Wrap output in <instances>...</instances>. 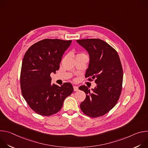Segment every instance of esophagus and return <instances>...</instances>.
<instances>
[{
	"instance_id": "esophagus-1",
	"label": "esophagus",
	"mask_w": 148,
	"mask_h": 148,
	"mask_svg": "<svg viewBox=\"0 0 148 148\" xmlns=\"http://www.w3.org/2000/svg\"><path fill=\"white\" fill-rule=\"evenodd\" d=\"M73 88H74V91H78V87H77V86H74Z\"/></svg>"
}]
</instances>
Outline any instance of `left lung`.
Returning a JSON list of instances; mask_svg holds the SVG:
<instances>
[{
	"label": "left lung",
	"instance_id": "left-lung-1",
	"mask_svg": "<svg viewBox=\"0 0 148 148\" xmlns=\"http://www.w3.org/2000/svg\"><path fill=\"white\" fill-rule=\"evenodd\" d=\"M90 56V63L86 77L95 79L97 86L90 91L82 86L86 98L80 104L82 112L88 116H103L112 110L117 103L122 91L123 70L117 51L106 42L99 38L77 40Z\"/></svg>",
	"mask_w": 148,
	"mask_h": 148
}]
</instances>
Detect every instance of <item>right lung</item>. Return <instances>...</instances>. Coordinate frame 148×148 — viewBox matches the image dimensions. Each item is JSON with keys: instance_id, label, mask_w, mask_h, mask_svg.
Segmentation results:
<instances>
[{"instance_id": "add662e5", "label": "right lung", "mask_w": 148, "mask_h": 148, "mask_svg": "<svg viewBox=\"0 0 148 148\" xmlns=\"http://www.w3.org/2000/svg\"><path fill=\"white\" fill-rule=\"evenodd\" d=\"M71 40L46 38L33 45L26 52L20 73L22 94L29 107L42 116L60 111L64 99L73 92L72 84H51L50 74L56 73Z\"/></svg>"}]
</instances>
